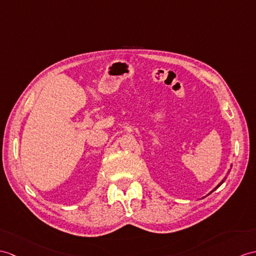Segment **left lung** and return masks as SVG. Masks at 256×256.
<instances>
[{
    "label": "left lung",
    "instance_id": "8db88e82",
    "mask_svg": "<svg viewBox=\"0 0 256 256\" xmlns=\"http://www.w3.org/2000/svg\"><path fill=\"white\" fill-rule=\"evenodd\" d=\"M231 168H232V164H231V167H230V169H229V170H228V172H227V174H226V176H224V179H222V181H220V183H218V186H216V188H214V190H212V191H210V193H208V194H210V193H212V192H214V191H215V190H217V188H219V186H222V183H224V180H226V179H227V176H228V174H229V172H230V170H231Z\"/></svg>",
    "mask_w": 256,
    "mask_h": 256
}]
</instances>
